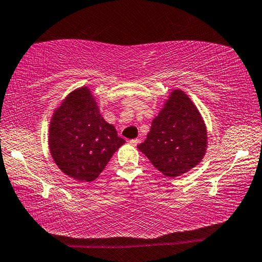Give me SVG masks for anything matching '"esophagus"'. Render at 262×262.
Returning a JSON list of instances; mask_svg holds the SVG:
<instances>
[{"label": "esophagus", "mask_w": 262, "mask_h": 262, "mask_svg": "<svg viewBox=\"0 0 262 262\" xmlns=\"http://www.w3.org/2000/svg\"><path fill=\"white\" fill-rule=\"evenodd\" d=\"M129 143L135 147V145H137V144L140 143V139H133V140L129 141Z\"/></svg>", "instance_id": "1"}]
</instances>
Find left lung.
I'll return each mask as SVG.
<instances>
[{
    "mask_svg": "<svg viewBox=\"0 0 262 262\" xmlns=\"http://www.w3.org/2000/svg\"><path fill=\"white\" fill-rule=\"evenodd\" d=\"M207 144V127L200 111L187 94L174 89L137 148L161 173L176 178L202 161Z\"/></svg>",
    "mask_w": 262,
    "mask_h": 262,
    "instance_id": "8db88e82",
    "label": "left lung"
}]
</instances>
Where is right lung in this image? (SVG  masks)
I'll return each instance as SVG.
<instances>
[{"label": "right lung", "instance_id": "right-lung-1", "mask_svg": "<svg viewBox=\"0 0 262 262\" xmlns=\"http://www.w3.org/2000/svg\"><path fill=\"white\" fill-rule=\"evenodd\" d=\"M48 145L57 167L70 178L91 183L125 143L113 125L101 117L88 86L70 92L56 107L50 122Z\"/></svg>", "mask_w": 262, "mask_h": 262}]
</instances>
